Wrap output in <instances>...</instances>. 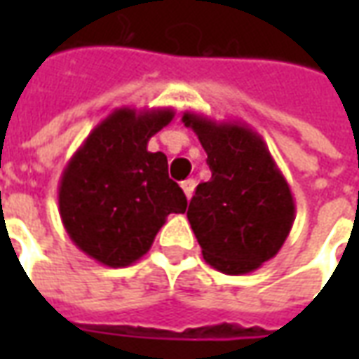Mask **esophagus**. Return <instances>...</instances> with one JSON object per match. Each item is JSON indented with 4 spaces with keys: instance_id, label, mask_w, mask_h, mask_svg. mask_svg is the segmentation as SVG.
I'll return each instance as SVG.
<instances>
[{
    "instance_id": "obj_1",
    "label": "esophagus",
    "mask_w": 359,
    "mask_h": 359,
    "mask_svg": "<svg viewBox=\"0 0 359 359\" xmlns=\"http://www.w3.org/2000/svg\"><path fill=\"white\" fill-rule=\"evenodd\" d=\"M180 187H182V190H184V196H187L188 200H190V198H192V194H194L196 180H194V179H188V180H184V182H182V184H180Z\"/></svg>"
}]
</instances>
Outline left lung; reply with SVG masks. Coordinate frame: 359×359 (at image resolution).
Listing matches in <instances>:
<instances>
[{
  "label": "left lung",
  "mask_w": 359,
  "mask_h": 359,
  "mask_svg": "<svg viewBox=\"0 0 359 359\" xmlns=\"http://www.w3.org/2000/svg\"><path fill=\"white\" fill-rule=\"evenodd\" d=\"M208 154L211 179L196 188L187 217L203 259L226 275H244L283 248L296 217L292 192L264 138L244 123L211 121L190 113Z\"/></svg>",
  "instance_id": "1"
}]
</instances>
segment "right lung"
Here are the masks:
<instances>
[{
	"label": "right lung",
	"mask_w": 359,
	"mask_h": 359,
	"mask_svg": "<svg viewBox=\"0 0 359 359\" xmlns=\"http://www.w3.org/2000/svg\"><path fill=\"white\" fill-rule=\"evenodd\" d=\"M175 117L171 107H118L88 134L59 180V215L69 238L107 267L136 264L169 213L187 211V196L167 172V157L149 138Z\"/></svg>",
	"instance_id": "add662e5"
}]
</instances>
